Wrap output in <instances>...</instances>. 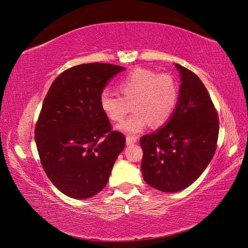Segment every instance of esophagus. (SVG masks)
Segmentation results:
<instances>
[{
    "label": "esophagus",
    "instance_id": "1",
    "mask_svg": "<svg viewBox=\"0 0 248 248\" xmlns=\"http://www.w3.org/2000/svg\"><path fill=\"white\" fill-rule=\"evenodd\" d=\"M138 141V138H136V137H127L126 138V145L127 146H130V145H132V144H134V142H137Z\"/></svg>",
    "mask_w": 248,
    "mask_h": 248
}]
</instances>
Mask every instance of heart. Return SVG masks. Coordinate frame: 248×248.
Returning a JSON list of instances; mask_svg holds the SVG:
<instances>
[{"instance_id": "b5f03b06", "label": "heart", "mask_w": 248, "mask_h": 248, "mask_svg": "<svg viewBox=\"0 0 248 248\" xmlns=\"http://www.w3.org/2000/svg\"><path fill=\"white\" fill-rule=\"evenodd\" d=\"M121 96L103 90L99 96L102 111L114 122L122 121L132 104L133 114L117 126L127 134H138L151 123L158 127L166 124L177 107V82L168 73L137 68L118 82Z\"/></svg>"}]
</instances>
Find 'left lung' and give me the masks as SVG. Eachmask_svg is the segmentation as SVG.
<instances>
[{"mask_svg":"<svg viewBox=\"0 0 248 248\" xmlns=\"http://www.w3.org/2000/svg\"><path fill=\"white\" fill-rule=\"evenodd\" d=\"M181 78L174 114L166 126L140 140V170L147 184L163 192L191 185L213 158L219 122L214 104L200 78L175 64Z\"/></svg>","mask_w":248,"mask_h":248,"instance_id":"obj_1","label":"left lung"}]
</instances>
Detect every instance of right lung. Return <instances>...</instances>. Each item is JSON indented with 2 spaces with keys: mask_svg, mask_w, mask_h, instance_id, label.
Segmentation results:
<instances>
[{
  "mask_svg": "<svg viewBox=\"0 0 248 248\" xmlns=\"http://www.w3.org/2000/svg\"><path fill=\"white\" fill-rule=\"evenodd\" d=\"M124 69L107 63L71 67L43 100L36 146L46 176L67 197L84 200L101 191L125 148L124 134L111 130L99 103L108 80Z\"/></svg>",
  "mask_w": 248,
  "mask_h": 248,
  "instance_id": "1",
  "label": "right lung"
}]
</instances>
